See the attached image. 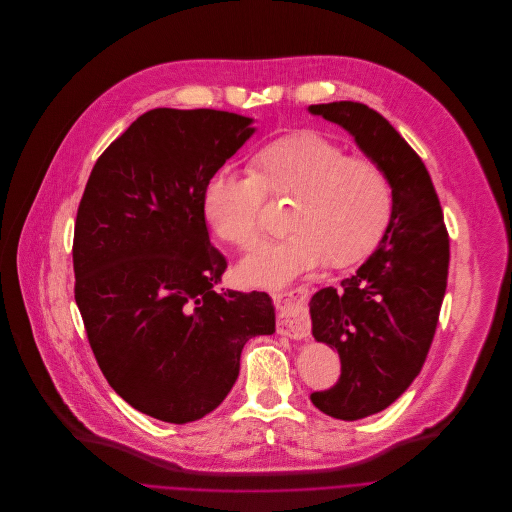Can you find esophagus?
Wrapping results in <instances>:
<instances>
[{"mask_svg": "<svg viewBox=\"0 0 512 512\" xmlns=\"http://www.w3.org/2000/svg\"><path fill=\"white\" fill-rule=\"evenodd\" d=\"M309 294L311 288L306 284L274 294V302L278 309L276 329L280 335L290 339H306L311 335V323L304 311V300Z\"/></svg>", "mask_w": 512, "mask_h": 512, "instance_id": "obj_1", "label": "esophagus"}]
</instances>
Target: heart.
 Returning a JSON list of instances; mask_svg holds the SVG:
<instances>
[{
    "instance_id": "b5f03b06",
    "label": "heart",
    "mask_w": 512,
    "mask_h": 512,
    "mask_svg": "<svg viewBox=\"0 0 512 512\" xmlns=\"http://www.w3.org/2000/svg\"><path fill=\"white\" fill-rule=\"evenodd\" d=\"M266 193L292 197L286 212L292 230L240 262L238 276L248 286L280 288L323 260L353 264L377 246L393 216L387 171L317 131L266 143L252 159V173L218 169L203 185V216L220 240L248 250L264 230Z\"/></svg>"
}]
</instances>
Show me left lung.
<instances>
[{
  "label": "left lung",
  "mask_w": 512,
  "mask_h": 512,
  "mask_svg": "<svg viewBox=\"0 0 512 512\" xmlns=\"http://www.w3.org/2000/svg\"><path fill=\"white\" fill-rule=\"evenodd\" d=\"M309 111L349 131L393 187L379 248L339 288L311 298L313 337L341 357L337 385L311 399L323 414L355 422L385 410L422 371L446 294L450 238L424 161L387 119L351 100Z\"/></svg>",
  "instance_id": "1"
}]
</instances>
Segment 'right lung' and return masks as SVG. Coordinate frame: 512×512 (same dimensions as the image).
Instances as JSON below:
<instances>
[{"label":"right lung","instance_id":"obj_1","mask_svg":"<svg viewBox=\"0 0 512 512\" xmlns=\"http://www.w3.org/2000/svg\"><path fill=\"white\" fill-rule=\"evenodd\" d=\"M252 119L153 109L98 157L74 224V298L109 385L141 414L187 424L234 387L248 339L272 335L266 292H216L228 268L201 193Z\"/></svg>","mask_w":512,"mask_h":512}]
</instances>
